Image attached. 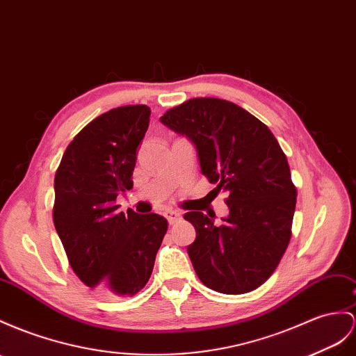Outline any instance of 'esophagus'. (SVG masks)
I'll list each match as a JSON object with an SVG mask.
<instances>
[{"label":"esophagus","mask_w":356,"mask_h":356,"mask_svg":"<svg viewBox=\"0 0 356 356\" xmlns=\"http://www.w3.org/2000/svg\"><path fill=\"white\" fill-rule=\"evenodd\" d=\"M163 216L167 218L170 224H175L180 220V213L177 211H172V209H168V211L163 212Z\"/></svg>","instance_id":"1"}]
</instances>
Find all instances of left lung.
I'll return each instance as SVG.
<instances>
[{"mask_svg": "<svg viewBox=\"0 0 356 356\" xmlns=\"http://www.w3.org/2000/svg\"><path fill=\"white\" fill-rule=\"evenodd\" d=\"M161 122L194 143L202 172L225 191L222 224L191 211L197 238L189 259L204 286L239 295L265 282L286 252L296 206L289 162L269 127L224 99L195 97L168 109Z\"/></svg>", "mask_w": 356, "mask_h": 356, "instance_id": "1", "label": "left lung"}]
</instances>
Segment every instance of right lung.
<instances>
[{
  "instance_id": "1",
  "label": "right lung",
  "mask_w": 356,
  "mask_h": 356,
  "mask_svg": "<svg viewBox=\"0 0 356 356\" xmlns=\"http://www.w3.org/2000/svg\"><path fill=\"white\" fill-rule=\"evenodd\" d=\"M150 108L109 109L81 131L54 179V225L72 269L88 287L132 296L147 284L168 222L158 213L118 212L115 198L132 189L136 147Z\"/></svg>"
}]
</instances>
